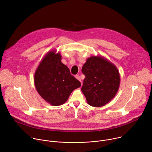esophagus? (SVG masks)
Here are the masks:
<instances>
[{
  "label": "esophagus",
  "mask_w": 152,
  "mask_h": 152,
  "mask_svg": "<svg viewBox=\"0 0 152 152\" xmlns=\"http://www.w3.org/2000/svg\"><path fill=\"white\" fill-rule=\"evenodd\" d=\"M75 77L77 79V80H79V81H81V79H80V76H79V75H76L75 76Z\"/></svg>",
  "instance_id": "obj_1"
}]
</instances>
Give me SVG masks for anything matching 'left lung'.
Wrapping results in <instances>:
<instances>
[{
  "instance_id": "8db88e82",
  "label": "left lung",
  "mask_w": 152,
  "mask_h": 152,
  "mask_svg": "<svg viewBox=\"0 0 152 152\" xmlns=\"http://www.w3.org/2000/svg\"><path fill=\"white\" fill-rule=\"evenodd\" d=\"M82 72L85 78L81 90L90 106H103L117 93L120 73L115 65L106 58L99 56L88 58L83 64Z\"/></svg>"
}]
</instances>
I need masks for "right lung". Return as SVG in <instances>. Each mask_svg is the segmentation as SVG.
Returning <instances> with one entry per match:
<instances>
[{"instance_id":"right-lung-1","label":"right lung","mask_w":152,"mask_h":152,"mask_svg":"<svg viewBox=\"0 0 152 152\" xmlns=\"http://www.w3.org/2000/svg\"><path fill=\"white\" fill-rule=\"evenodd\" d=\"M59 52L52 50L39 62L34 75V84L40 96L52 106L66 102L72 91L80 87V82L70 74L61 62Z\"/></svg>"}]
</instances>
